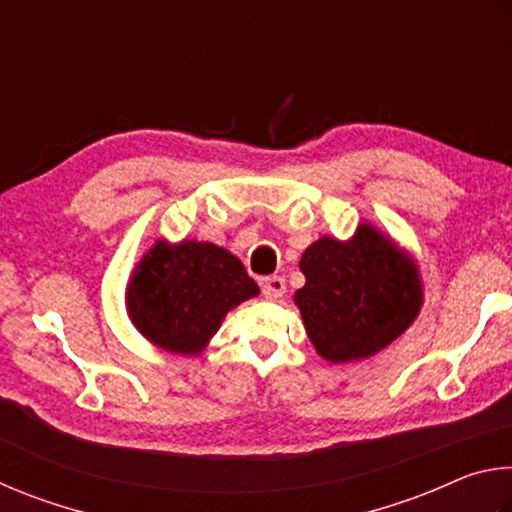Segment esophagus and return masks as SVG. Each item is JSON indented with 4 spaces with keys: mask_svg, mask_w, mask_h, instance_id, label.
Returning a JSON list of instances; mask_svg holds the SVG:
<instances>
[{
    "mask_svg": "<svg viewBox=\"0 0 512 512\" xmlns=\"http://www.w3.org/2000/svg\"><path fill=\"white\" fill-rule=\"evenodd\" d=\"M262 293H264V298H268V300L282 298L284 293H287V280H284L282 275L268 277V280L262 282Z\"/></svg>",
    "mask_w": 512,
    "mask_h": 512,
    "instance_id": "34e87169",
    "label": "esophagus"
}]
</instances>
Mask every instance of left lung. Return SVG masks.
<instances>
[{"mask_svg":"<svg viewBox=\"0 0 512 512\" xmlns=\"http://www.w3.org/2000/svg\"><path fill=\"white\" fill-rule=\"evenodd\" d=\"M307 284L296 305L320 357L366 359L393 343L422 305L418 268L363 223L352 241L318 239L300 259Z\"/></svg>","mask_w":512,"mask_h":512,"instance_id":"8db88e82","label":"left lung"}]
</instances>
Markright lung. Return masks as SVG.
Wrapping results in <instances>:
<instances>
[{
	"instance_id": "right-lung-1",
	"label": "right lung",
	"mask_w": 512,
	"mask_h": 512,
	"mask_svg": "<svg viewBox=\"0 0 512 512\" xmlns=\"http://www.w3.org/2000/svg\"><path fill=\"white\" fill-rule=\"evenodd\" d=\"M259 293L235 255L207 241L158 244L135 268L126 291L133 325L169 352L198 354L239 302Z\"/></svg>"
}]
</instances>
